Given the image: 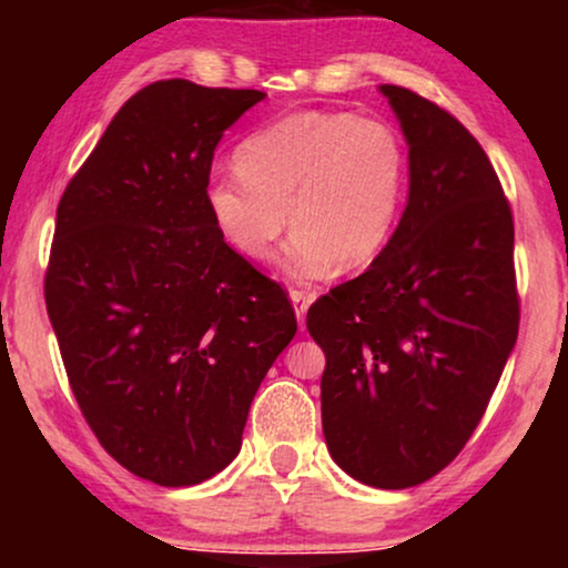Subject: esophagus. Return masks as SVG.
I'll return each mask as SVG.
<instances>
[{
    "label": "esophagus",
    "instance_id": "obj_1",
    "mask_svg": "<svg viewBox=\"0 0 568 568\" xmlns=\"http://www.w3.org/2000/svg\"><path fill=\"white\" fill-rule=\"evenodd\" d=\"M290 300H292V305H294V313H297L300 325H305V313H307L310 302H313V294L302 292V290H292L290 292Z\"/></svg>",
    "mask_w": 568,
    "mask_h": 568
}]
</instances>
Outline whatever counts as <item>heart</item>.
Instances as JSON below:
<instances>
[{
  "instance_id": "heart-1",
  "label": "heart",
  "mask_w": 568,
  "mask_h": 568,
  "mask_svg": "<svg viewBox=\"0 0 568 568\" xmlns=\"http://www.w3.org/2000/svg\"><path fill=\"white\" fill-rule=\"evenodd\" d=\"M214 173L204 199L216 232L245 261L274 253L284 271L317 278L362 268L390 243L408 185V152L393 126L346 111H302L258 129Z\"/></svg>"
}]
</instances>
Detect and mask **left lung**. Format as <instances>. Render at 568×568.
<instances>
[{"mask_svg": "<svg viewBox=\"0 0 568 568\" xmlns=\"http://www.w3.org/2000/svg\"><path fill=\"white\" fill-rule=\"evenodd\" d=\"M408 142V204L362 276L307 310L325 352V445L375 488L418 486L476 432L519 331L515 222L484 146L445 108L379 84Z\"/></svg>", "mask_w": 568, "mask_h": 568, "instance_id": "8db88e82", "label": "left lung"}]
</instances>
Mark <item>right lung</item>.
<instances>
[{"label": "right lung", "mask_w": 568, "mask_h": 568, "mask_svg": "<svg viewBox=\"0 0 568 568\" xmlns=\"http://www.w3.org/2000/svg\"><path fill=\"white\" fill-rule=\"evenodd\" d=\"M261 90L160 80L129 98L57 209L45 310L82 416L158 486L235 460L255 390L297 333L286 292L216 232L206 183Z\"/></svg>", "instance_id": "obj_1"}]
</instances>
